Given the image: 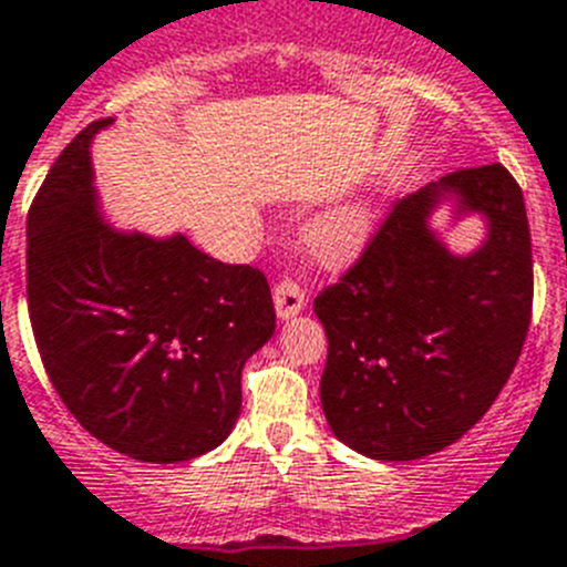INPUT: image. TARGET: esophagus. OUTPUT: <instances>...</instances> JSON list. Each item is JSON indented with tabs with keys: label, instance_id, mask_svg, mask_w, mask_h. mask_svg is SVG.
I'll return each instance as SVG.
<instances>
[{
	"label": "esophagus",
	"instance_id": "esophagus-1",
	"mask_svg": "<svg viewBox=\"0 0 567 567\" xmlns=\"http://www.w3.org/2000/svg\"><path fill=\"white\" fill-rule=\"evenodd\" d=\"M274 305H277L279 319H293L305 308V290L296 282H290V279H285V282H279L274 288Z\"/></svg>",
	"mask_w": 567,
	"mask_h": 567
}]
</instances>
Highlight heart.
Returning <instances> with one entry per match:
<instances>
[{
  "label": "heart",
  "mask_w": 567,
  "mask_h": 567,
  "mask_svg": "<svg viewBox=\"0 0 567 567\" xmlns=\"http://www.w3.org/2000/svg\"><path fill=\"white\" fill-rule=\"evenodd\" d=\"M372 231V212L361 203L328 208L302 228V243L319 265L339 268L355 259Z\"/></svg>",
  "instance_id": "heart-1"
}]
</instances>
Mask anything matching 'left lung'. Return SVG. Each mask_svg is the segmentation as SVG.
Here are the masks:
<instances>
[{"label":"left lung","mask_w":567,"mask_h":567,"mask_svg":"<svg viewBox=\"0 0 567 567\" xmlns=\"http://www.w3.org/2000/svg\"><path fill=\"white\" fill-rule=\"evenodd\" d=\"M483 213L484 246L457 258L429 228L443 199ZM534 299L523 192L503 163L449 172L390 208L353 268L316 296L328 333L321 410L372 461H417L466 435L506 386Z\"/></svg>","instance_id":"1"}]
</instances>
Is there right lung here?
Masks as SVG:
<instances>
[{
	"mask_svg": "<svg viewBox=\"0 0 567 567\" xmlns=\"http://www.w3.org/2000/svg\"><path fill=\"white\" fill-rule=\"evenodd\" d=\"M93 121L50 166L28 212V310L42 364L75 421L144 463L220 446L243 406V367L274 336L268 279L183 234H126L101 217Z\"/></svg>",
	"mask_w": 567,
	"mask_h": 567,
	"instance_id": "add662e5",
	"label": "right lung"
}]
</instances>
